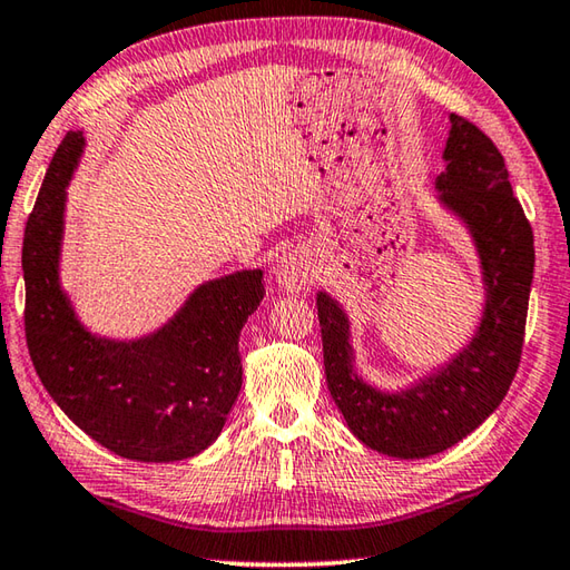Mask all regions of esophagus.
<instances>
[{"label": "esophagus", "mask_w": 570, "mask_h": 570, "mask_svg": "<svg viewBox=\"0 0 570 570\" xmlns=\"http://www.w3.org/2000/svg\"><path fill=\"white\" fill-rule=\"evenodd\" d=\"M274 278L276 284L284 288L288 294H298L308 288V284L314 282V269H311V262L304 254L298 252H288L274 266Z\"/></svg>", "instance_id": "obj_1"}]
</instances>
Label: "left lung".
<instances>
[{"label": "left lung", "mask_w": 570, "mask_h": 570, "mask_svg": "<svg viewBox=\"0 0 570 570\" xmlns=\"http://www.w3.org/2000/svg\"><path fill=\"white\" fill-rule=\"evenodd\" d=\"M448 167L440 203L470 227L487 286L476 336L434 375L400 393H381L353 371L348 316L318 294L326 383L351 432L367 448L400 460L444 452L492 415L514 381L533 278V232L511 193L504 155L462 116H450Z\"/></svg>", "instance_id": "left-lung-1"}]
</instances>
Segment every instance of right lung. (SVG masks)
<instances>
[{
  "label": "right lung",
  "mask_w": 570,
  "mask_h": 570,
  "mask_svg": "<svg viewBox=\"0 0 570 570\" xmlns=\"http://www.w3.org/2000/svg\"><path fill=\"white\" fill-rule=\"evenodd\" d=\"M81 150V132H66L27 219L31 363L53 403L106 450L136 462L187 460L219 438L239 395V333L264 298L262 269L195 288L153 336L122 343L88 333L59 284L66 185Z\"/></svg>",
  "instance_id": "right-lung-1"
}]
</instances>
